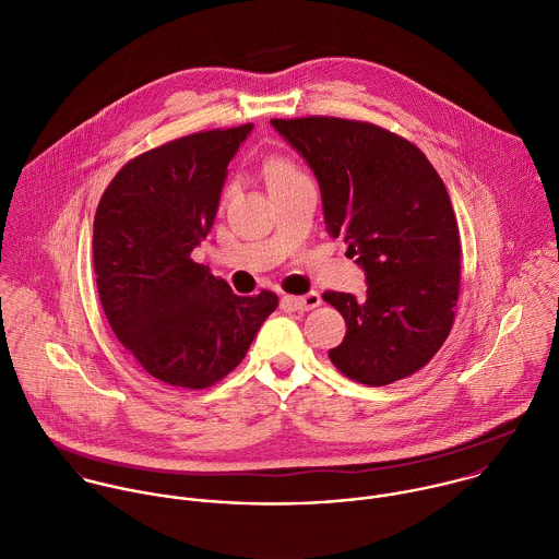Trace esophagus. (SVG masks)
<instances>
[{
	"mask_svg": "<svg viewBox=\"0 0 559 559\" xmlns=\"http://www.w3.org/2000/svg\"><path fill=\"white\" fill-rule=\"evenodd\" d=\"M283 302L294 307V309H298V311H309V309L320 307L322 298H320L318 292H307L302 296H283Z\"/></svg>",
	"mask_w": 559,
	"mask_h": 559,
	"instance_id": "obj_1",
	"label": "esophagus"
}]
</instances>
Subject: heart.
I'll return each mask as SVG.
<instances>
[{"label":"heart","instance_id":"obj_1","mask_svg":"<svg viewBox=\"0 0 559 559\" xmlns=\"http://www.w3.org/2000/svg\"><path fill=\"white\" fill-rule=\"evenodd\" d=\"M265 176H267L270 187H274V185H281V182H287V180L300 176V171L287 158H270L265 165Z\"/></svg>","mask_w":559,"mask_h":559}]
</instances>
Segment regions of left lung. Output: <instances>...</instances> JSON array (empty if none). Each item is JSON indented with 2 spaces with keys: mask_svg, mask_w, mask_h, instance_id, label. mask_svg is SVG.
<instances>
[{
  "mask_svg": "<svg viewBox=\"0 0 559 559\" xmlns=\"http://www.w3.org/2000/svg\"><path fill=\"white\" fill-rule=\"evenodd\" d=\"M318 178L329 233L366 274V298L324 292L346 320L329 350L364 385H390L431 361L451 333L460 294V230L429 158L374 123L272 119Z\"/></svg>",
  "mask_w": 559,
  "mask_h": 559,
  "instance_id": "left-lung-1",
  "label": "left lung"
}]
</instances>
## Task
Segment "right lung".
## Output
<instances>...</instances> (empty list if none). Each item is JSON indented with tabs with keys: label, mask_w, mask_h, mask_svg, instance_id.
<instances>
[{
	"label": "right lung",
	"mask_w": 559,
	"mask_h": 559,
	"mask_svg": "<svg viewBox=\"0 0 559 559\" xmlns=\"http://www.w3.org/2000/svg\"><path fill=\"white\" fill-rule=\"evenodd\" d=\"M252 123L154 147L106 187L93 219V267L106 320L154 379L204 390L246 357L276 309L272 292L235 296L191 261L211 233L228 163Z\"/></svg>",
	"instance_id": "1"
}]
</instances>
